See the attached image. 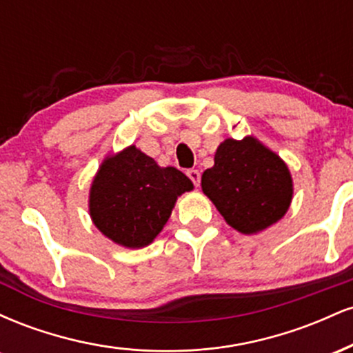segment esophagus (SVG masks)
Listing matches in <instances>:
<instances>
[{"label": "esophagus", "instance_id": "esophagus-1", "mask_svg": "<svg viewBox=\"0 0 353 353\" xmlns=\"http://www.w3.org/2000/svg\"><path fill=\"white\" fill-rule=\"evenodd\" d=\"M188 176H189V179L194 182V185H196V188H199V184H201V172L197 171V169H189Z\"/></svg>", "mask_w": 353, "mask_h": 353}]
</instances>
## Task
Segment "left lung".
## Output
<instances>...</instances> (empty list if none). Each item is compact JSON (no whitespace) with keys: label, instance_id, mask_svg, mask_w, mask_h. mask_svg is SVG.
Returning <instances> with one entry per match:
<instances>
[{"label":"left lung","instance_id":"8db88e82","mask_svg":"<svg viewBox=\"0 0 353 353\" xmlns=\"http://www.w3.org/2000/svg\"><path fill=\"white\" fill-rule=\"evenodd\" d=\"M201 188L230 228L247 236L281 221L294 197L287 164L254 136L222 141Z\"/></svg>","mask_w":353,"mask_h":353}]
</instances>
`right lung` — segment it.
I'll use <instances>...</instances> for the list:
<instances>
[{
    "label": "right lung",
    "mask_w": 353,
    "mask_h": 353,
    "mask_svg": "<svg viewBox=\"0 0 353 353\" xmlns=\"http://www.w3.org/2000/svg\"><path fill=\"white\" fill-rule=\"evenodd\" d=\"M192 189L184 172L161 168L132 144L101 163L89 189V216L109 241L141 249L163 230L177 197Z\"/></svg>",
    "instance_id": "obj_1"
}]
</instances>
